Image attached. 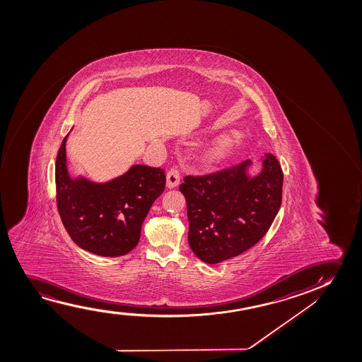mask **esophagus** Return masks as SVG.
I'll return each mask as SVG.
<instances>
[{
  "instance_id": "34e87169",
  "label": "esophagus",
  "mask_w": 362,
  "mask_h": 362,
  "mask_svg": "<svg viewBox=\"0 0 362 362\" xmlns=\"http://www.w3.org/2000/svg\"><path fill=\"white\" fill-rule=\"evenodd\" d=\"M180 180V175H179V170L177 168H170L167 173V187L169 189H173L177 187Z\"/></svg>"
}]
</instances>
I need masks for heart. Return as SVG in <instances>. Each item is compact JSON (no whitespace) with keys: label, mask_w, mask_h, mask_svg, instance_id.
Wrapping results in <instances>:
<instances>
[{"label":"heart","mask_w":362,"mask_h":362,"mask_svg":"<svg viewBox=\"0 0 362 362\" xmlns=\"http://www.w3.org/2000/svg\"><path fill=\"white\" fill-rule=\"evenodd\" d=\"M243 144V137L238 134H223L205 149V159L209 162H221L233 153V149Z\"/></svg>","instance_id":"heart-1"}]
</instances>
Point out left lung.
<instances>
[{"label":"left lung","mask_w":362,"mask_h":362,"mask_svg":"<svg viewBox=\"0 0 362 362\" xmlns=\"http://www.w3.org/2000/svg\"><path fill=\"white\" fill-rule=\"evenodd\" d=\"M251 167L248 159L216 173L188 175L179 187L187 200L189 245L203 262L236 257L271 228L282 204V168L271 153L259 173H250Z\"/></svg>","instance_id":"left-lung-1"}]
</instances>
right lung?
Wrapping results in <instances>:
<instances>
[{"label": "right lung", "mask_w": 362, "mask_h": 362, "mask_svg": "<svg viewBox=\"0 0 362 362\" xmlns=\"http://www.w3.org/2000/svg\"><path fill=\"white\" fill-rule=\"evenodd\" d=\"M62 142L55 163L57 206L70 238L85 251L116 257L132 251L154 200L163 193L162 168L134 164L126 173L106 183L85 177L71 178Z\"/></svg>", "instance_id": "add662e5"}]
</instances>
